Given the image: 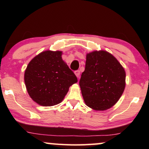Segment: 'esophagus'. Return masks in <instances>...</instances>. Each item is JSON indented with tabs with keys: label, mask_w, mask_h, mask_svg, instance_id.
I'll use <instances>...</instances> for the list:
<instances>
[{
	"label": "esophagus",
	"mask_w": 149,
	"mask_h": 149,
	"mask_svg": "<svg viewBox=\"0 0 149 149\" xmlns=\"http://www.w3.org/2000/svg\"><path fill=\"white\" fill-rule=\"evenodd\" d=\"M75 74H76V76L77 77V78H79V77H80V70H76L74 72Z\"/></svg>",
	"instance_id": "esophagus-1"
}]
</instances>
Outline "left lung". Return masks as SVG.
Listing matches in <instances>:
<instances>
[{"mask_svg": "<svg viewBox=\"0 0 149 149\" xmlns=\"http://www.w3.org/2000/svg\"><path fill=\"white\" fill-rule=\"evenodd\" d=\"M79 85L86 105L95 111H104L113 107L123 94L125 70L110 53L94 51L87 54Z\"/></svg>", "mask_w": 149, "mask_h": 149, "instance_id": "8db88e82", "label": "left lung"}]
</instances>
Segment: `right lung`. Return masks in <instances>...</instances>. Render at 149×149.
I'll return each mask as SVG.
<instances>
[{
    "label": "right lung",
    "instance_id": "obj_1",
    "mask_svg": "<svg viewBox=\"0 0 149 149\" xmlns=\"http://www.w3.org/2000/svg\"><path fill=\"white\" fill-rule=\"evenodd\" d=\"M60 51H45L34 57L24 73L28 94L40 106L60 103L69 87L77 82L74 72L62 58Z\"/></svg>",
    "mask_w": 149,
    "mask_h": 149
}]
</instances>
